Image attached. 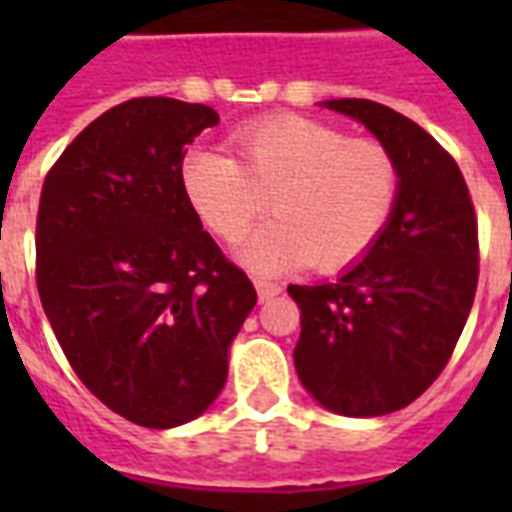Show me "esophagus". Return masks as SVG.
<instances>
[{
	"label": "esophagus",
	"instance_id": "esophagus-1",
	"mask_svg": "<svg viewBox=\"0 0 512 512\" xmlns=\"http://www.w3.org/2000/svg\"><path fill=\"white\" fill-rule=\"evenodd\" d=\"M255 289H257V297H260V303H265V300H271V297L279 295L281 284H276V281L255 279Z\"/></svg>",
	"mask_w": 512,
	"mask_h": 512
}]
</instances>
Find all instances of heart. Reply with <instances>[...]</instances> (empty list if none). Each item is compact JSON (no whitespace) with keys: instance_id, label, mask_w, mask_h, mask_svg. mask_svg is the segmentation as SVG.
Returning a JSON list of instances; mask_svg holds the SVG:
<instances>
[{"instance_id":"obj_1","label":"heart","mask_w":512,"mask_h":512,"mask_svg":"<svg viewBox=\"0 0 512 512\" xmlns=\"http://www.w3.org/2000/svg\"><path fill=\"white\" fill-rule=\"evenodd\" d=\"M233 146L236 159L212 146L188 151L180 183L223 241H239L271 196L276 220L239 249L241 263L257 273L305 260L319 271H340L374 247L396 209V159L374 140H348L303 116H273L241 127Z\"/></svg>"}]
</instances>
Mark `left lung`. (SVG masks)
I'll return each mask as SVG.
<instances>
[{"mask_svg": "<svg viewBox=\"0 0 512 512\" xmlns=\"http://www.w3.org/2000/svg\"><path fill=\"white\" fill-rule=\"evenodd\" d=\"M388 148L398 199L374 247L340 279L292 284L300 308L295 369L321 406L380 417L409 406L452 358L478 284V223L460 167L393 108L327 100Z\"/></svg>", "mask_w": 512, "mask_h": 512, "instance_id": "left-lung-1", "label": "left lung"}]
</instances>
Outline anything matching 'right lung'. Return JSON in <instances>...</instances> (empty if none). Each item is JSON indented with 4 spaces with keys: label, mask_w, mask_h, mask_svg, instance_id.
I'll use <instances>...</instances> for the list:
<instances>
[{
    "label": "right lung",
    "mask_w": 512,
    "mask_h": 512,
    "mask_svg": "<svg viewBox=\"0 0 512 512\" xmlns=\"http://www.w3.org/2000/svg\"><path fill=\"white\" fill-rule=\"evenodd\" d=\"M215 108L132 98L52 164L36 215V289L76 377L143 428L196 420L223 390L228 348L255 308L180 183Z\"/></svg>",
    "instance_id": "obj_1"
}]
</instances>
